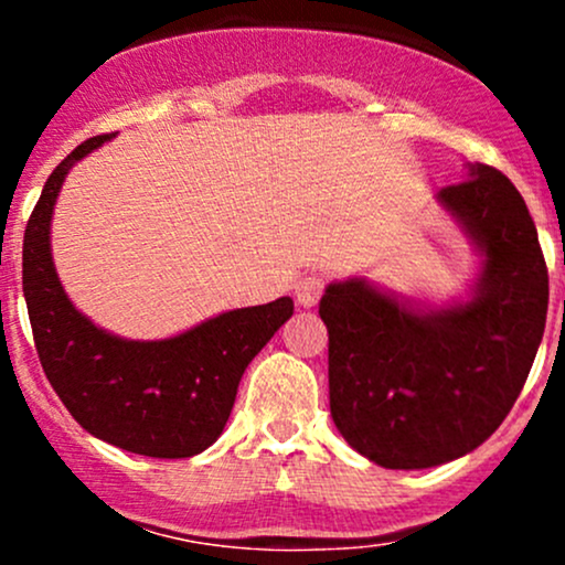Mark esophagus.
Returning a JSON list of instances; mask_svg holds the SVG:
<instances>
[{"label": "esophagus", "mask_w": 565, "mask_h": 565, "mask_svg": "<svg viewBox=\"0 0 565 565\" xmlns=\"http://www.w3.org/2000/svg\"><path fill=\"white\" fill-rule=\"evenodd\" d=\"M323 287H327V278H323L321 274H308V276H302L300 281L295 284V297H297V302H300L302 308H313V305L321 300Z\"/></svg>", "instance_id": "obj_1"}]
</instances>
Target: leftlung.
<instances>
[{"label": "left lung", "mask_w": 565, "mask_h": 565, "mask_svg": "<svg viewBox=\"0 0 565 565\" xmlns=\"http://www.w3.org/2000/svg\"><path fill=\"white\" fill-rule=\"evenodd\" d=\"M438 201L483 252L468 302L412 310L364 278L332 284L329 408L342 438L380 468L423 470L478 449L508 417L547 321V263L518 188L494 167Z\"/></svg>", "instance_id": "obj_1"}]
</instances>
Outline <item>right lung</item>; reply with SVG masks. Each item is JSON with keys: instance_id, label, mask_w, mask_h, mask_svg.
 Listing matches in <instances>:
<instances>
[{"instance_id": "obj_1", "label": "right lung", "mask_w": 565, "mask_h": 565, "mask_svg": "<svg viewBox=\"0 0 565 565\" xmlns=\"http://www.w3.org/2000/svg\"><path fill=\"white\" fill-rule=\"evenodd\" d=\"M111 140L76 146L42 188L23 236V295L50 385L84 430L142 457L183 459L223 433L249 361L295 313L289 297L220 313L170 340H121L71 305L50 252V220L76 161Z\"/></svg>"}]
</instances>
